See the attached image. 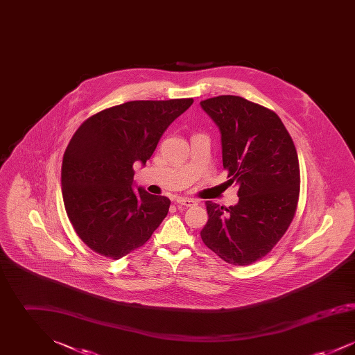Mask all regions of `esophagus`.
<instances>
[{"instance_id": "1", "label": "esophagus", "mask_w": 355, "mask_h": 355, "mask_svg": "<svg viewBox=\"0 0 355 355\" xmlns=\"http://www.w3.org/2000/svg\"><path fill=\"white\" fill-rule=\"evenodd\" d=\"M177 203L186 206V207H191V206L197 205V201L191 200V198H177Z\"/></svg>"}]
</instances>
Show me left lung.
I'll list each match as a JSON object with an SVG mask.
<instances>
[{
    "label": "left lung",
    "mask_w": 355,
    "mask_h": 355,
    "mask_svg": "<svg viewBox=\"0 0 355 355\" xmlns=\"http://www.w3.org/2000/svg\"><path fill=\"white\" fill-rule=\"evenodd\" d=\"M220 128L222 162L239 201H207L203 243L225 262L248 266L270 253L294 218L300 197V164L281 119L238 96L201 101Z\"/></svg>",
    "instance_id": "8db88e82"
}]
</instances>
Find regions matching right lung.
Here are the masks:
<instances>
[{
	"label": "right lung",
	"instance_id": "right-lung-1",
	"mask_svg": "<svg viewBox=\"0 0 355 355\" xmlns=\"http://www.w3.org/2000/svg\"><path fill=\"white\" fill-rule=\"evenodd\" d=\"M191 103L125 102L89 117L71 137L61 169L64 205L76 233L96 253L113 259L132 253L168 216V197L133 190V165L146 164Z\"/></svg>",
	"mask_w": 355,
	"mask_h": 355
}]
</instances>
